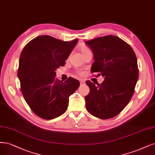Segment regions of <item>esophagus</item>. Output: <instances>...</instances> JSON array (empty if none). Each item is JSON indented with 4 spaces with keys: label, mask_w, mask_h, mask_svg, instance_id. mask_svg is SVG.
I'll return each mask as SVG.
<instances>
[{
    "label": "esophagus",
    "mask_w": 155,
    "mask_h": 155,
    "mask_svg": "<svg viewBox=\"0 0 155 155\" xmlns=\"http://www.w3.org/2000/svg\"><path fill=\"white\" fill-rule=\"evenodd\" d=\"M84 84H85V82H84V81H83V80H81V81H80V84L83 85Z\"/></svg>",
    "instance_id": "esophagus-1"
}]
</instances>
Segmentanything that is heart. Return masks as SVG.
<instances>
[{
	"instance_id": "obj_1",
	"label": "heart",
	"mask_w": 155,
	"mask_h": 155,
	"mask_svg": "<svg viewBox=\"0 0 155 155\" xmlns=\"http://www.w3.org/2000/svg\"><path fill=\"white\" fill-rule=\"evenodd\" d=\"M79 51L81 52L83 56H84L85 54H87L88 52H91L87 47L84 46V45H82V46H81V47H79Z\"/></svg>"
}]
</instances>
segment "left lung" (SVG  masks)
I'll return each instance as SVG.
<instances>
[{"instance_id": "obj_1", "label": "left lung", "mask_w": 155, "mask_h": 155, "mask_svg": "<svg viewBox=\"0 0 155 155\" xmlns=\"http://www.w3.org/2000/svg\"><path fill=\"white\" fill-rule=\"evenodd\" d=\"M94 53L92 72L104 78L95 86L87 81L85 97L90 114L101 119L113 118L130 101L138 79L137 57L131 46L119 37L108 35L85 42Z\"/></svg>"}]
</instances>
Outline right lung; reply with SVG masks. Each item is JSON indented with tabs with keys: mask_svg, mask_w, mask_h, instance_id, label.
<instances>
[{
	"mask_svg": "<svg viewBox=\"0 0 155 155\" xmlns=\"http://www.w3.org/2000/svg\"><path fill=\"white\" fill-rule=\"evenodd\" d=\"M78 41H64L47 35L30 41L20 54L18 78L21 92L31 110L46 120L65 113L68 97L79 87L78 80L69 78L63 82L56 71L65 60Z\"/></svg>",
	"mask_w": 155,
	"mask_h": 155,
	"instance_id": "obj_1",
	"label": "right lung"
}]
</instances>
